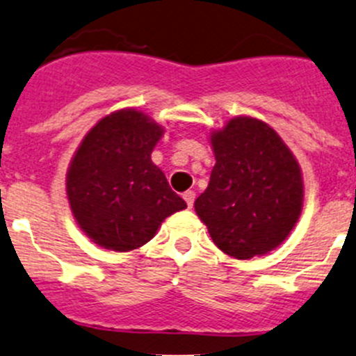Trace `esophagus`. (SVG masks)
Returning <instances> with one entry per match:
<instances>
[{
    "instance_id": "1",
    "label": "esophagus",
    "mask_w": 356,
    "mask_h": 356,
    "mask_svg": "<svg viewBox=\"0 0 356 356\" xmlns=\"http://www.w3.org/2000/svg\"><path fill=\"white\" fill-rule=\"evenodd\" d=\"M183 199H185L186 206L192 207L193 206V200H195V192H192V190H186V192L183 193Z\"/></svg>"
}]
</instances>
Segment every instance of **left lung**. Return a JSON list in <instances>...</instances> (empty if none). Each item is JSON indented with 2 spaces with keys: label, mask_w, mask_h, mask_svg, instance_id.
Listing matches in <instances>:
<instances>
[{
  "label": "left lung",
  "mask_w": 356,
  "mask_h": 356,
  "mask_svg": "<svg viewBox=\"0 0 356 356\" xmlns=\"http://www.w3.org/2000/svg\"><path fill=\"white\" fill-rule=\"evenodd\" d=\"M214 164L195 213L214 244L249 259L279 248L302 209V177L289 147L266 122L230 119L211 133Z\"/></svg>",
  "instance_id": "8db88e82"
}]
</instances>
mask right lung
I'll return each instance as SVG.
<instances>
[{"label":"right lung","instance_id":"right-lung-1","mask_svg":"<svg viewBox=\"0 0 356 356\" xmlns=\"http://www.w3.org/2000/svg\"><path fill=\"white\" fill-rule=\"evenodd\" d=\"M164 129L136 108L97 122L70 161L65 188L81 230L100 248L126 252L150 241L186 204L152 163Z\"/></svg>","mask_w":356,"mask_h":356}]
</instances>
